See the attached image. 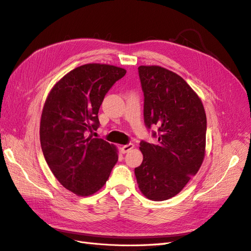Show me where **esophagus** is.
I'll list each match as a JSON object with an SVG mask.
<instances>
[{
  "mask_svg": "<svg viewBox=\"0 0 251 251\" xmlns=\"http://www.w3.org/2000/svg\"><path fill=\"white\" fill-rule=\"evenodd\" d=\"M133 148H134L133 143H127V144H126V146H123L120 148V151L123 154H126V153H128V151H130Z\"/></svg>",
  "mask_w": 251,
  "mask_h": 251,
  "instance_id": "obj_1",
  "label": "esophagus"
}]
</instances>
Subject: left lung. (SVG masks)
<instances>
[{"instance_id": "8db88e82", "label": "left lung", "mask_w": 251, "mask_h": 251, "mask_svg": "<svg viewBox=\"0 0 251 251\" xmlns=\"http://www.w3.org/2000/svg\"><path fill=\"white\" fill-rule=\"evenodd\" d=\"M144 95L143 116L157 142H140L143 160L135 169L141 193L163 201L180 193L198 173L205 155L206 114L199 96L188 83L165 68H138Z\"/></svg>"}]
</instances>
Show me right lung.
I'll list each match as a JSON object with an SVG mask.
<instances>
[{
    "instance_id": "add662e5",
    "label": "right lung",
    "mask_w": 251,
    "mask_h": 251,
    "mask_svg": "<svg viewBox=\"0 0 251 251\" xmlns=\"http://www.w3.org/2000/svg\"><path fill=\"white\" fill-rule=\"evenodd\" d=\"M123 68L87 64L58 80L45 101L41 147L51 172L65 188L90 196L104 185L118 160L115 146L90 133L100 126L98 111Z\"/></svg>"
}]
</instances>
